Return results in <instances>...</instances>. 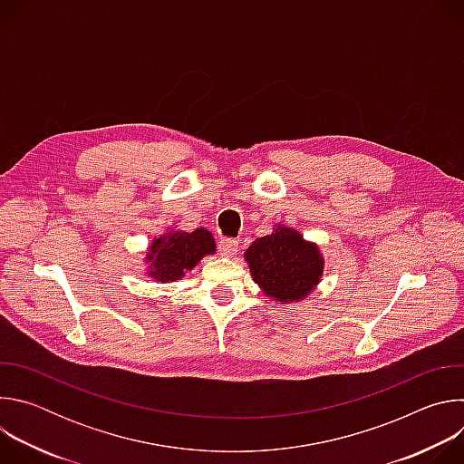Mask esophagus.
<instances>
[{"label":"esophagus","instance_id":"34e87169","mask_svg":"<svg viewBox=\"0 0 464 464\" xmlns=\"http://www.w3.org/2000/svg\"><path fill=\"white\" fill-rule=\"evenodd\" d=\"M218 251H220V255H222V256L231 258V256H235V255H237V251H238V242H237V240H233V238H226V240H222V242H220Z\"/></svg>","mask_w":464,"mask_h":464}]
</instances>
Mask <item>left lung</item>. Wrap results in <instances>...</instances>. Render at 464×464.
<instances>
[{"instance_id": "8db88e82", "label": "left lung", "mask_w": 464, "mask_h": 464, "mask_svg": "<svg viewBox=\"0 0 464 464\" xmlns=\"http://www.w3.org/2000/svg\"><path fill=\"white\" fill-rule=\"evenodd\" d=\"M244 260L253 283L277 304L306 299L324 272L319 246L285 224H276L270 235L256 238L244 251Z\"/></svg>"}]
</instances>
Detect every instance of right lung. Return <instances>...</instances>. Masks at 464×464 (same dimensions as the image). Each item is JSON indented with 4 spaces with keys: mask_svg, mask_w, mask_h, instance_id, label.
I'll return each mask as SVG.
<instances>
[{
    "mask_svg": "<svg viewBox=\"0 0 464 464\" xmlns=\"http://www.w3.org/2000/svg\"><path fill=\"white\" fill-rule=\"evenodd\" d=\"M215 253V238L206 227H198L190 233L167 227L163 235H156L150 240L143 262L147 276L163 285L183 279L204 256Z\"/></svg>",
    "mask_w": 464,
    "mask_h": 464,
    "instance_id": "right-lung-1",
    "label": "right lung"
}]
</instances>
